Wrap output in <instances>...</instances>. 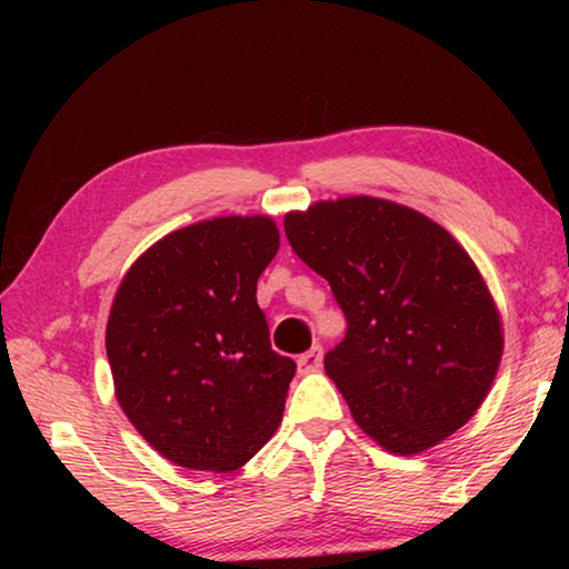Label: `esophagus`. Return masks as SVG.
I'll use <instances>...</instances> for the list:
<instances>
[{"label": "esophagus", "mask_w": 569, "mask_h": 569, "mask_svg": "<svg viewBox=\"0 0 569 569\" xmlns=\"http://www.w3.org/2000/svg\"><path fill=\"white\" fill-rule=\"evenodd\" d=\"M321 361H323V349H321V346H313V349H308L306 353H301L296 359L298 371H301V373L319 371L321 369Z\"/></svg>", "instance_id": "esophagus-1"}]
</instances>
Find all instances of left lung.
Masks as SVG:
<instances>
[{"label":"left lung","instance_id":"left-lung-1","mask_svg":"<svg viewBox=\"0 0 569 569\" xmlns=\"http://www.w3.org/2000/svg\"><path fill=\"white\" fill-rule=\"evenodd\" d=\"M283 226L349 323L323 369L363 435L411 457L465 427L492 389L505 336L457 238L419 210L371 196L319 200Z\"/></svg>","mask_w":569,"mask_h":569}]
</instances>
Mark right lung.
Wrapping results in <instances>:
<instances>
[{
	"label": "right lung",
	"mask_w": 569,
	"mask_h": 569,
	"mask_svg": "<svg viewBox=\"0 0 569 569\" xmlns=\"http://www.w3.org/2000/svg\"><path fill=\"white\" fill-rule=\"evenodd\" d=\"M281 246L268 216H223L172 230L118 286L108 361L114 397L172 465L233 471L283 419L296 363L276 353L256 301Z\"/></svg>",
	"instance_id": "1"
}]
</instances>
